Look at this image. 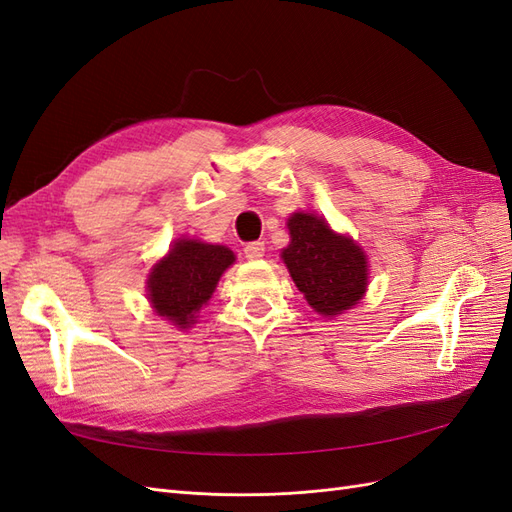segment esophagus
<instances>
[{
	"label": "esophagus",
	"mask_w": 512,
	"mask_h": 512,
	"mask_svg": "<svg viewBox=\"0 0 512 512\" xmlns=\"http://www.w3.org/2000/svg\"><path fill=\"white\" fill-rule=\"evenodd\" d=\"M243 254H245V258H250V260H258V258L265 256V243H262V241H252V243H245V247H243Z\"/></svg>",
	"instance_id": "obj_1"
}]
</instances>
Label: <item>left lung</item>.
<instances>
[{
    "mask_svg": "<svg viewBox=\"0 0 512 512\" xmlns=\"http://www.w3.org/2000/svg\"><path fill=\"white\" fill-rule=\"evenodd\" d=\"M290 245L282 258L307 303L322 316H337L363 297L367 258L352 239L335 235L314 213L288 220Z\"/></svg>",
    "mask_w": 512,
    "mask_h": 512,
    "instance_id": "obj_1",
    "label": "left lung"
}]
</instances>
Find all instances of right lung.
<instances>
[{"instance_id": "obj_1", "label": "right lung", "mask_w": 512, "mask_h": 512, "mask_svg": "<svg viewBox=\"0 0 512 512\" xmlns=\"http://www.w3.org/2000/svg\"><path fill=\"white\" fill-rule=\"evenodd\" d=\"M235 262L224 245L179 239L149 275V299L153 309L177 327L185 329L194 314L215 290L220 275Z\"/></svg>"}]
</instances>
